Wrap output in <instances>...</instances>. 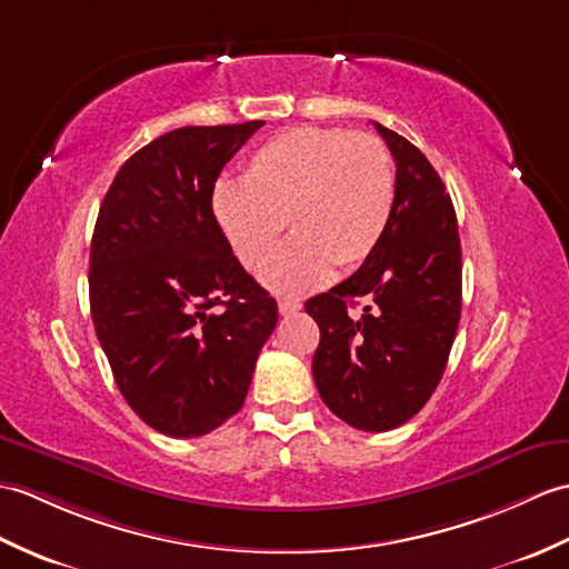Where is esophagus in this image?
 Returning a JSON list of instances; mask_svg holds the SVG:
<instances>
[{
  "mask_svg": "<svg viewBox=\"0 0 569 569\" xmlns=\"http://www.w3.org/2000/svg\"><path fill=\"white\" fill-rule=\"evenodd\" d=\"M302 308V302L298 298H281L279 300V312L281 315H293Z\"/></svg>",
  "mask_w": 569,
  "mask_h": 569,
  "instance_id": "34e87169",
  "label": "esophagus"
}]
</instances>
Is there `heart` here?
Instances as JSON below:
<instances>
[{
	"label": "heart",
	"instance_id": "heart-1",
	"mask_svg": "<svg viewBox=\"0 0 569 569\" xmlns=\"http://www.w3.org/2000/svg\"><path fill=\"white\" fill-rule=\"evenodd\" d=\"M395 171L378 138L298 126L249 157L242 181H218L210 210L232 254L259 271L284 220L295 232L261 281L279 296H306L332 281L335 267L356 271L388 230Z\"/></svg>",
	"mask_w": 569,
	"mask_h": 569
}]
</instances>
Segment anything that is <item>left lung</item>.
Returning <instances> with one entry per match:
<instances>
[{"mask_svg":"<svg viewBox=\"0 0 569 569\" xmlns=\"http://www.w3.org/2000/svg\"><path fill=\"white\" fill-rule=\"evenodd\" d=\"M373 126L398 164L388 230L359 271L306 310L320 327L312 376L322 402L353 429L390 431L429 402L446 371L463 263L441 177L407 138Z\"/></svg>","mask_w":569,"mask_h":569,"instance_id":"8db88e82","label":"left lung"}]
</instances>
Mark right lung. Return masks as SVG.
I'll use <instances>...</instances> for the list:
<instances>
[{"label": "right lung", "mask_w": 569, "mask_h": 569, "mask_svg": "<svg viewBox=\"0 0 569 569\" xmlns=\"http://www.w3.org/2000/svg\"><path fill=\"white\" fill-rule=\"evenodd\" d=\"M263 121L187 126L118 169L89 254V306L116 386L171 439L244 405L279 306L237 261L210 210L216 181Z\"/></svg>", "instance_id": "add662e5"}]
</instances>
